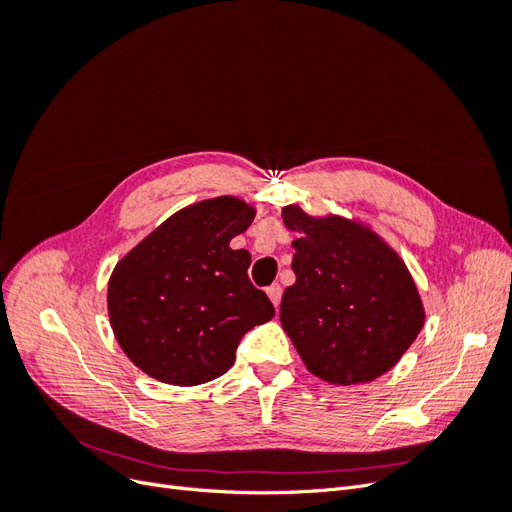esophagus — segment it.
<instances>
[{
    "instance_id": "esophagus-1",
    "label": "esophagus",
    "mask_w": 512,
    "mask_h": 512,
    "mask_svg": "<svg viewBox=\"0 0 512 512\" xmlns=\"http://www.w3.org/2000/svg\"><path fill=\"white\" fill-rule=\"evenodd\" d=\"M267 294H269L271 303H273L275 307H280V301H282V286H280V284L269 286V288H267Z\"/></svg>"
}]
</instances>
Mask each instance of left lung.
I'll return each instance as SVG.
<instances>
[{
  "instance_id": "8db88e82",
  "label": "left lung",
  "mask_w": 512,
  "mask_h": 512,
  "mask_svg": "<svg viewBox=\"0 0 512 512\" xmlns=\"http://www.w3.org/2000/svg\"><path fill=\"white\" fill-rule=\"evenodd\" d=\"M297 282L284 290L280 320L314 376L361 384L386 374L425 324L404 260L376 232L339 215L282 211Z\"/></svg>"
}]
</instances>
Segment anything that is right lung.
<instances>
[{
    "label": "right lung",
    "instance_id": "right-lung-1",
    "mask_svg": "<svg viewBox=\"0 0 512 512\" xmlns=\"http://www.w3.org/2000/svg\"><path fill=\"white\" fill-rule=\"evenodd\" d=\"M235 196L177 211L123 256L108 282V316L119 346L147 376L194 386L235 363L241 337L275 316L254 288L252 256L230 239L254 220Z\"/></svg>",
    "mask_w": 512,
    "mask_h": 512
}]
</instances>
